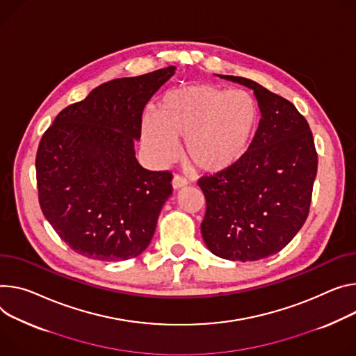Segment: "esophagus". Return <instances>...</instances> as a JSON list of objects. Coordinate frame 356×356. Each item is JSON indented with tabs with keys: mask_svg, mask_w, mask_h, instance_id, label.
<instances>
[{
	"mask_svg": "<svg viewBox=\"0 0 356 356\" xmlns=\"http://www.w3.org/2000/svg\"><path fill=\"white\" fill-rule=\"evenodd\" d=\"M172 184L175 188H181V187H186L188 184V180L180 175H175L173 180H172Z\"/></svg>",
	"mask_w": 356,
	"mask_h": 356,
	"instance_id": "34e87169",
	"label": "esophagus"
}]
</instances>
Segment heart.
I'll use <instances>...</instances> for the list:
<instances>
[{"instance_id": "heart-1", "label": "heart", "mask_w": 356, "mask_h": 356, "mask_svg": "<svg viewBox=\"0 0 356 356\" xmlns=\"http://www.w3.org/2000/svg\"><path fill=\"white\" fill-rule=\"evenodd\" d=\"M260 108L247 92L216 85H191L168 92L156 113L142 120V139L157 161L176 156L184 140V157L203 173L237 165L248 153L260 124Z\"/></svg>"}]
</instances>
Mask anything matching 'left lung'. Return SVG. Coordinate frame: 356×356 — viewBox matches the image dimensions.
<instances>
[{"mask_svg": "<svg viewBox=\"0 0 356 356\" xmlns=\"http://www.w3.org/2000/svg\"><path fill=\"white\" fill-rule=\"evenodd\" d=\"M261 119L248 153L233 168L197 181L206 197L202 236L225 260L257 261L281 251L304 225L318 154L307 119L282 96L241 76Z\"/></svg>", "mask_w": 356, "mask_h": 356, "instance_id": "obj_1", "label": "left lung"}]
</instances>
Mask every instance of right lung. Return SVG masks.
Listing matches in <instances>:
<instances>
[{"instance_id":"1","label":"right lung","mask_w":356,"mask_h":356,"mask_svg":"<svg viewBox=\"0 0 356 356\" xmlns=\"http://www.w3.org/2000/svg\"><path fill=\"white\" fill-rule=\"evenodd\" d=\"M173 67L95 88L58 113L41 138L38 200L45 218L75 252L120 261L149 245L173 175L139 165L134 142L153 93Z\"/></svg>"}]
</instances>
